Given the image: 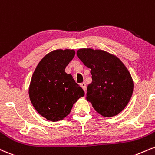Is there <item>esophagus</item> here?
<instances>
[{
  "label": "esophagus",
  "instance_id": "34e87169",
  "mask_svg": "<svg viewBox=\"0 0 155 155\" xmlns=\"http://www.w3.org/2000/svg\"><path fill=\"white\" fill-rule=\"evenodd\" d=\"M80 86L81 87V88H82L84 89V91L86 92V90H87V85H86L85 83H81L80 84Z\"/></svg>",
  "mask_w": 155,
  "mask_h": 155
}]
</instances>
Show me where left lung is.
Returning <instances> with one entry per match:
<instances>
[{
    "label": "left lung",
    "instance_id": "1",
    "mask_svg": "<svg viewBox=\"0 0 155 155\" xmlns=\"http://www.w3.org/2000/svg\"><path fill=\"white\" fill-rule=\"evenodd\" d=\"M76 55L91 69L92 81L87 100L105 117L118 115L126 107L134 89L131 76L118 58L101 50L80 49Z\"/></svg>",
    "mask_w": 155,
    "mask_h": 155
}]
</instances>
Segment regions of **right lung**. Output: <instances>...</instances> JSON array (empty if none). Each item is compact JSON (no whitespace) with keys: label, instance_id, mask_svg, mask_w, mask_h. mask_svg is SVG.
Instances as JSON below:
<instances>
[{"label":"right lung","instance_id":"1","mask_svg":"<svg viewBox=\"0 0 155 155\" xmlns=\"http://www.w3.org/2000/svg\"><path fill=\"white\" fill-rule=\"evenodd\" d=\"M74 50H56L38 63L29 89L31 102L47 120L55 122L70 113L74 104L84 92L65 68L74 58Z\"/></svg>","mask_w":155,"mask_h":155}]
</instances>
